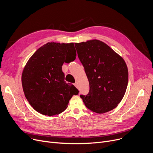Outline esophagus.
I'll return each instance as SVG.
<instances>
[{"label":"esophagus","instance_id":"esophagus-1","mask_svg":"<svg viewBox=\"0 0 153 153\" xmlns=\"http://www.w3.org/2000/svg\"><path fill=\"white\" fill-rule=\"evenodd\" d=\"M74 86L76 87H77H77H78V84H77V82H76V83H74Z\"/></svg>","mask_w":153,"mask_h":153}]
</instances>
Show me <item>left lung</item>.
<instances>
[{
  "instance_id": "left-lung-1",
  "label": "left lung",
  "mask_w": 153,
  "mask_h": 153,
  "mask_svg": "<svg viewBox=\"0 0 153 153\" xmlns=\"http://www.w3.org/2000/svg\"><path fill=\"white\" fill-rule=\"evenodd\" d=\"M74 44L89 82V94L80 95L85 105L97 114L114 109L123 98L128 85L125 60L98 39Z\"/></svg>"
}]
</instances>
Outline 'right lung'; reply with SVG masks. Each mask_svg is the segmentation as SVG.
I'll return each instance as SVG.
<instances>
[{
	"label": "right lung",
	"instance_id": "add662e5",
	"mask_svg": "<svg viewBox=\"0 0 153 153\" xmlns=\"http://www.w3.org/2000/svg\"><path fill=\"white\" fill-rule=\"evenodd\" d=\"M73 43H47L34 53L23 68L22 84L30 105L45 115H58L68 107L78 90L64 81L62 66L75 60Z\"/></svg>",
	"mask_w": 153,
	"mask_h": 153
}]
</instances>
